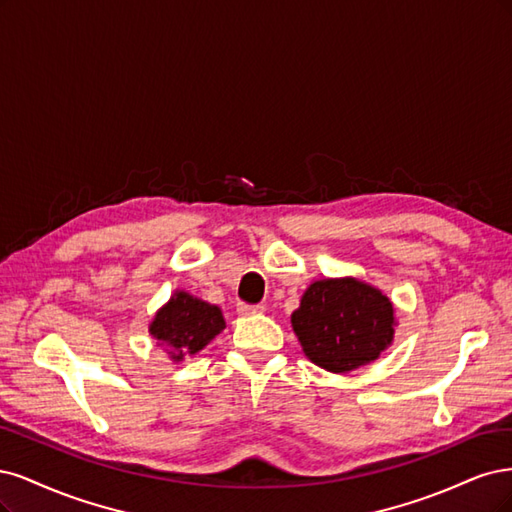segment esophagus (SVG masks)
Segmentation results:
<instances>
[{
	"mask_svg": "<svg viewBox=\"0 0 512 512\" xmlns=\"http://www.w3.org/2000/svg\"><path fill=\"white\" fill-rule=\"evenodd\" d=\"M266 310L261 304H238V312L242 317H249V315H261V312Z\"/></svg>",
	"mask_w": 512,
	"mask_h": 512,
	"instance_id": "34e87169",
	"label": "esophagus"
}]
</instances>
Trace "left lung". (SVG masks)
<instances>
[{"mask_svg": "<svg viewBox=\"0 0 512 512\" xmlns=\"http://www.w3.org/2000/svg\"><path fill=\"white\" fill-rule=\"evenodd\" d=\"M306 357L329 372L370 364L393 340V304L355 278L312 283L291 315Z\"/></svg>", "mask_w": 512, "mask_h": 512, "instance_id": "left-lung-1", "label": "left lung"}]
</instances>
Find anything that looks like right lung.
<instances>
[{
  "label": "right lung",
  "instance_id": "1",
  "mask_svg": "<svg viewBox=\"0 0 512 512\" xmlns=\"http://www.w3.org/2000/svg\"><path fill=\"white\" fill-rule=\"evenodd\" d=\"M223 329L221 310L185 291H176L151 323V334L168 346V353L174 359L202 351Z\"/></svg>",
  "mask_w": 512,
  "mask_h": 512
}]
</instances>
